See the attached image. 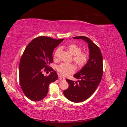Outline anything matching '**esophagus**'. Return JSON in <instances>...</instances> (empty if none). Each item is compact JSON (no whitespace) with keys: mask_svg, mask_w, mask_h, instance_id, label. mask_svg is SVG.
Wrapping results in <instances>:
<instances>
[{"mask_svg":"<svg viewBox=\"0 0 127 127\" xmlns=\"http://www.w3.org/2000/svg\"><path fill=\"white\" fill-rule=\"evenodd\" d=\"M59 79L60 80H65V78L64 77H63L61 76H60L59 77Z\"/></svg>","mask_w":127,"mask_h":127,"instance_id":"1","label":"esophagus"}]
</instances>
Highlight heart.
I'll list each match as a JSON object with an SVG mask.
<instances>
[{
    "label": "heart",
    "instance_id": "b5f03b06",
    "mask_svg": "<svg viewBox=\"0 0 127 127\" xmlns=\"http://www.w3.org/2000/svg\"><path fill=\"white\" fill-rule=\"evenodd\" d=\"M68 51L73 56V61L79 67L85 66L88 60V55L85 52H81L82 48L79 45L75 44H69L67 47ZM61 51V48H58L56 49L54 53V58L57 59L58 55ZM57 70L61 75L64 76H69L76 71V67L72 64H61L58 66Z\"/></svg>",
    "mask_w": 127,
    "mask_h": 127
}]
</instances>
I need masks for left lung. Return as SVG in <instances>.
Returning <instances> with one entry per match:
<instances>
[{
	"mask_svg": "<svg viewBox=\"0 0 127 127\" xmlns=\"http://www.w3.org/2000/svg\"><path fill=\"white\" fill-rule=\"evenodd\" d=\"M74 39H82L88 43L89 59L81 70L74 75L79 80L73 81L66 79L69 84L64 94L69 100L75 103L82 102L91 97L96 90L102 78L103 57L100 49L89 38L79 36Z\"/></svg>",
	"mask_w": 127,
	"mask_h": 127,
	"instance_id": "8db88e82",
	"label": "left lung"
}]
</instances>
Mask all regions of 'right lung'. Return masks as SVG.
Returning a JSON list of instances; mask_svg holds the SVG:
<instances>
[{
    "mask_svg": "<svg viewBox=\"0 0 127 127\" xmlns=\"http://www.w3.org/2000/svg\"><path fill=\"white\" fill-rule=\"evenodd\" d=\"M64 40L39 36L26 47L19 65V77L23 92L31 100L39 101L44 98L48 94L49 84L58 79L56 71H53L49 65L53 62L54 49ZM43 68L52 72L45 76Z\"/></svg>",
    "mask_w": 127,
    "mask_h": 127,
    "instance_id": "right-lung-1",
    "label": "right lung"
}]
</instances>
